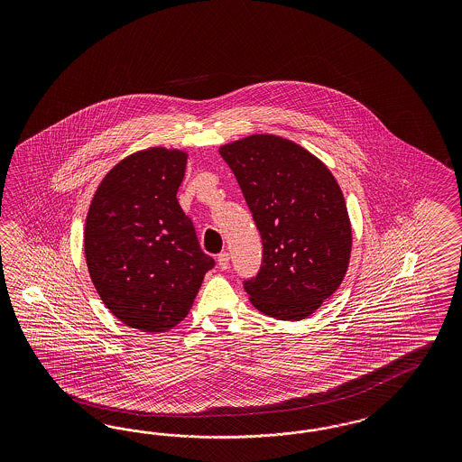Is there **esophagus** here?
Segmentation results:
<instances>
[{
  "mask_svg": "<svg viewBox=\"0 0 462 462\" xmlns=\"http://www.w3.org/2000/svg\"><path fill=\"white\" fill-rule=\"evenodd\" d=\"M218 266H220V269H228V266H230V254L228 252L218 254Z\"/></svg>",
  "mask_w": 462,
  "mask_h": 462,
  "instance_id": "esophagus-1",
  "label": "esophagus"
}]
</instances>
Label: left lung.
<instances>
[{
    "label": "left lung",
    "mask_w": 462,
    "mask_h": 462,
    "mask_svg": "<svg viewBox=\"0 0 462 462\" xmlns=\"http://www.w3.org/2000/svg\"><path fill=\"white\" fill-rule=\"evenodd\" d=\"M263 240L257 274L244 280L252 305L278 320H303L336 293L349 266V215L336 178L291 140L252 135L224 145Z\"/></svg>",
    "instance_id": "8db88e82"
}]
</instances>
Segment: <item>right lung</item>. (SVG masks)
Instances as JSON below:
<instances>
[{"mask_svg": "<svg viewBox=\"0 0 462 462\" xmlns=\"http://www.w3.org/2000/svg\"><path fill=\"white\" fill-rule=\"evenodd\" d=\"M186 154L155 147L105 176L84 230L89 276L122 322L164 332L181 322L215 259L178 203Z\"/></svg>", "mask_w": 462, "mask_h": 462, "instance_id": "right-lung-1", "label": "right lung"}]
</instances>
